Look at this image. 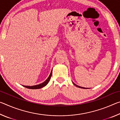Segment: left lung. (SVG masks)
Segmentation results:
<instances>
[{"mask_svg": "<svg viewBox=\"0 0 120 120\" xmlns=\"http://www.w3.org/2000/svg\"><path fill=\"white\" fill-rule=\"evenodd\" d=\"M73 84H74L75 85V86H77V87H79V88H84V89H85V88H83V87H80V86H78V85H76V84H74V82H73Z\"/></svg>", "mask_w": 120, "mask_h": 120, "instance_id": "obj_1", "label": "left lung"}]
</instances>
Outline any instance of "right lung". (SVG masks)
<instances>
[{"label": "right lung", "mask_w": 120, "mask_h": 120, "mask_svg": "<svg viewBox=\"0 0 120 120\" xmlns=\"http://www.w3.org/2000/svg\"><path fill=\"white\" fill-rule=\"evenodd\" d=\"M51 76H52V71L51 72L50 76H49L47 79H46L44 82H42V84H39V85H35V86H23L26 87V88H29V89H32L41 88H42V87H44L48 84V83L49 82V80L50 79L51 77Z\"/></svg>", "instance_id": "obj_1"}]
</instances>
